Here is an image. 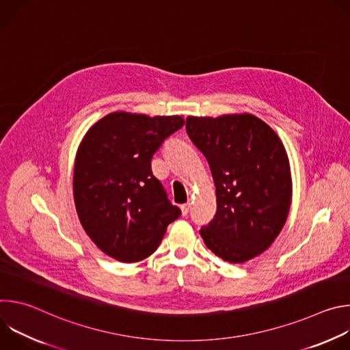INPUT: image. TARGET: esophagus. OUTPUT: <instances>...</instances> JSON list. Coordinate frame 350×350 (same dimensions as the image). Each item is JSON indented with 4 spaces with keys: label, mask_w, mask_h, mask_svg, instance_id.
Returning <instances> with one entry per match:
<instances>
[{
    "label": "esophagus",
    "mask_w": 350,
    "mask_h": 350,
    "mask_svg": "<svg viewBox=\"0 0 350 350\" xmlns=\"http://www.w3.org/2000/svg\"><path fill=\"white\" fill-rule=\"evenodd\" d=\"M180 208H181V213H183V216H187V215H188V212H189V204H184V205H181Z\"/></svg>",
    "instance_id": "esophagus-1"
}]
</instances>
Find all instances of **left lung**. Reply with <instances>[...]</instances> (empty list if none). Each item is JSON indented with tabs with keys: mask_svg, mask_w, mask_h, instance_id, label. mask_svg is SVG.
I'll list each match as a JSON object with an SVG mask.
<instances>
[{
	"mask_svg": "<svg viewBox=\"0 0 350 350\" xmlns=\"http://www.w3.org/2000/svg\"><path fill=\"white\" fill-rule=\"evenodd\" d=\"M185 129L216 185V215L199 230L205 245L230 263L256 258L278 237L291 206V167L282 141L251 113L188 116Z\"/></svg>",
	"mask_w": 350,
	"mask_h": 350,
	"instance_id": "left-lung-1",
	"label": "left lung"
}]
</instances>
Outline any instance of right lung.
<instances>
[{"label": "right lung", "mask_w": 350, "mask_h": 350, "mask_svg": "<svg viewBox=\"0 0 350 350\" xmlns=\"http://www.w3.org/2000/svg\"><path fill=\"white\" fill-rule=\"evenodd\" d=\"M184 124L181 116L113 112L98 120L79 145L73 195L80 223L108 256L139 262L159 246L181 211L172 205L151 161Z\"/></svg>", "instance_id": "right-lung-1"}]
</instances>
